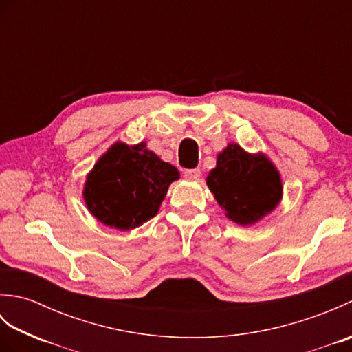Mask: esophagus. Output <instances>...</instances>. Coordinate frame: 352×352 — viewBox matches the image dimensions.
Segmentation results:
<instances>
[{"mask_svg": "<svg viewBox=\"0 0 352 352\" xmlns=\"http://www.w3.org/2000/svg\"><path fill=\"white\" fill-rule=\"evenodd\" d=\"M184 177L189 178V180H198L201 177V169L199 168H193V169H184Z\"/></svg>", "mask_w": 352, "mask_h": 352, "instance_id": "obj_1", "label": "esophagus"}]
</instances>
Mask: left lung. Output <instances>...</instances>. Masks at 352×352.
Returning a JSON list of instances; mask_svg holds the SVG:
<instances>
[{"label": "left lung", "instance_id": "obj_1", "mask_svg": "<svg viewBox=\"0 0 352 352\" xmlns=\"http://www.w3.org/2000/svg\"><path fill=\"white\" fill-rule=\"evenodd\" d=\"M207 186L228 218L241 226H250L272 212L283 192L280 174L271 162L233 144L218 155Z\"/></svg>", "mask_w": 352, "mask_h": 352}]
</instances>
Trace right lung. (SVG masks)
<instances>
[{
	"mask_svg": "<svg viewBox=\"0 0 352 352\" xmlns=\"http://www.w3.org/2000/svg\"><path fill=\"white\" fill-rule=\"evenodd\" d=\"M180 172L162 162L145 144H115L104 154L85 186L86 206L96 219L118 230H131L159 212L169 184Z\"/></svg>",
	"mask_w": 352,
	"mask_h": 352,
	"instance_id": "right-lung-1",
	"label": "right lung"
}]
</instances>
